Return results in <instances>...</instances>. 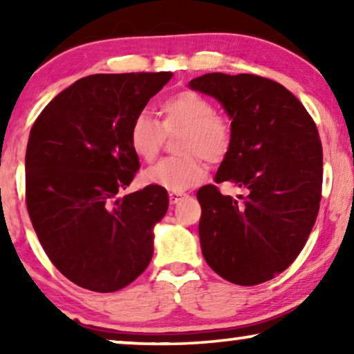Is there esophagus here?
Wrapping results in <instances>:
<instances>
[{"label":"esophagus","mask_w":354,"mask_h":354,"mask_svg":"<svg viewBox=\"0 0 354 354\" xmlns=\"http://www.w3.org/2000/svg\"><path fill=\"white\" fill-rule=\"evenodd\" d=\"M187 195H183V193H169V201H171V205H177L178 201L183 200Z\"/></svg>","instance_id":"esophagus-1"}]
</instances>
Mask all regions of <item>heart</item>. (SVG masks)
Listing matches in <instances>:
<instances>
[{"mask_svg":"<svg viewBox=\"0 0 354 354\" xmlns=\"http://www.w3.org/2000/svg\"><path fill=\"white\" fill-rule=\"evenodd\" d=\"M162 122L147 111L135 115L129 130L132 151L143 161H153L161 148L164 132L182 130L177 151L180 158H167L142 174L143 183L164 190L182 193L201 182L206 176L205 158L219 162L232 145L229 122L214 114V104L193 90H183L161 103Z\"/></svg>","mask_w":354,"mask_h":354,"instance_id":"1","label":"heart"}]
</instances>
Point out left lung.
<instances>
[{
  "label": "left lung",
  "instance_id": "8db88e82",
  "mask_svg": "<svg viewBox=\"0 0 354 354\" xmlns=\"http://www.w3.org/2000/svg\"><path fill=\"white\" fill-rule=\"evenodd\" d=\"M230 118L232 145L214 182L196 193L200 243L209 268L232 283L258 285L297 259L316 222L322 187V145L297 96L264 77L212 72L190 80Z\"/></svg>",
  "mask_w": 354,
  "mask_h": 354
}]
</instances>
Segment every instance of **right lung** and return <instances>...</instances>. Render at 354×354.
Returning a JSON list of instances; mask_svg holds the SVG:
<instances>
[{"label": "right lung", "mask_w": 354, "mask_h": 354, "mask_svg": "<svg viewBox=\"0 0 354 354\" xmlns=\"http://www.w3.org/2000/svg\"><path fill=\"white\" fill-rule=\"evenodd\" d=\"M172 72L95 74L55 96L30 130L26 200L38 240L62 275L91 292L127 287L153 256L164 188L120 196L140 169L129 130Z\"/></svg>", "instance_id": "1"}]
</instances>
